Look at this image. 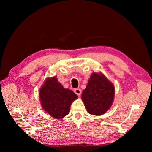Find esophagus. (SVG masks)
Listing matches in <instances>:
<instances>
[{"label": "esophagus", "instance_id": "34e87169", "mask_svg": "<svg viewBox=\"0 0 152 152\" xmlns=\"http://www.w3.org/2000/svg\"><path fill=\"white\" fill-rule=\"evenodd\" d=\"M74 93H76V94L78 95V96H80V94H81V92H82V91H81V89H79V88H77V89H74Z\"/></svg>", "mask_w": 152, "mask_h": 152}]
</instances>
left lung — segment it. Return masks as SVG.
Segmentation results:
<instances>
[{
	"label": "left lung",
	"mask_w": 152,
	"mask_h": 152,
	"mask_svg": "<svg viewBox=\"0 0 152 152\" xmlns=\"http://www.w3.org/2000/svg\"><path fill=\"white\" fill-rule=\"evenodd\" d=\"M114 96V86L102 74L93 72L82 98L87 110L92 115H102L110 107Z\"/></svg>",
	"instance_id": "1"
}]
</instances>
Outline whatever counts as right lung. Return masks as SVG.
Here are the masks:
<instances>
[{
    "instance_id": "add662e5",
    "label": "right lung",
    "mask_w": 152,
    "mask_h": 152,
    "mask_svg": "<svg viewBox=\"0 0 152 152\" xmlns=\"http://www.w3.org/2000/svg\"><path fill=\"white\" fill-rule=\"evenodd\" d=\"M39 96L44 110L56 119L63 118L69 114L71 103L78 98L72 91L64 89L56 76L46 80Z\"/></svg>"
}]
</instances>
